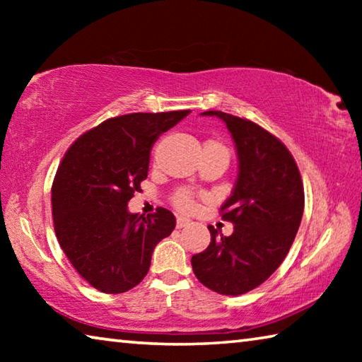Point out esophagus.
Instances as JSON below:
<instances>
[{"label":"esophagus","mask_w":362,"mask_h":362,"mask_svg":"<svg viewBox=\"0 0 362 362\" xmlns=\"http://www.w3.org/2000/svg\"><path fill=\"white\" fill-rule=\"evenodd\" d=\"M177 228H183V226H187V225H189V220L188 218H183V217H179L177 218Z\"/></svg>","instance_id":"esophagus-1"}]
</instances>
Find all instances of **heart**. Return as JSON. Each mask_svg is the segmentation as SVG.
Wrapping results in <instances>:
<instances>
[{
    "instance_id": "obj_1",
    "label": "heart",
    "mask_w": 362,
    "mask_h": 362,
    "mask_svg": "<svg viewBox=\"0 0 362 362\" xmlns=\"http://www.w3.org/2000/svg\"><path fill=\"white\" fill-rule=\"evenodd\" d=\"M206 146H216V148L226 151V148L222 144L214 142V140H209V142L206 144ZM226 153H228V151H226ZM173 201H174L177 209H180L183 212H188V211H192V207L194 204V196H193V192L189 188H180L174 193Z\"/></svg>"
}]
</instances>
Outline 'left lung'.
Returning <instances> with one entry per match:
<instances>
[{
  "label": "left lung",
  "instance_id": "obj_1",
  "mask_svg": "<svg viewBox=\"0 0 362 362\" xmlns=\"http://www.w3.org/2000/svg\"><path fill=\"white\" fill-rule=\"evenodd\" d=\"M225 121L236 144L240 173L220 207L231 222L230 236L212 225L211 243L192 257L196 278L222 296L259 287L286 259L303 216L305 193L297 163L278 137L262 126L223 112H204Z\"/></svg>",
  "mask_w": 362,
  "mask_h": 362
}]
</instances>
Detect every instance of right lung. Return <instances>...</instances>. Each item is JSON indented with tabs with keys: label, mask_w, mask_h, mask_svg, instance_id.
<instances>
[{
	"label": "right lung",
	"mask_w": 362,
	"mask_h": 362,
	"mask_svg": "<svg viewBox=\"0 0 362 362\" xmlns=\"http://www.w3.org/2000/svg\"><path fill=\"white\" fill-rule=\"evenodd\" d=\"M189 110L129 113L84 132L65 151L52 182V218L60 247L79 276L105 293L136 287L153 249L175 228L174 214L127 212L148 175L150 150Z\"/></svg>",
	"instance_id": "right-lung-1"
}]
</instances>
